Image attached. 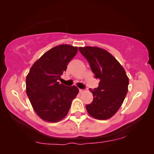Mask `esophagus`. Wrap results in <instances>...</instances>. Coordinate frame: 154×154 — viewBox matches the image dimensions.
<instances>
[{
  "mask_svg": "<svg viewBox=\"0 0 154 154\" xmlns=\"http://www.w3.org/2000/svg\"><path fill=\"white\" fill-rule=\"evenodd\" d=\"M84 91V89H79V93H80V94H82V93H83Z\"/></svg>",
  "mask_w": 154,
  "mask_h": 154,
  "instance_id": "esophagus-1",
  "label": "esophagus"
}]
</instances>
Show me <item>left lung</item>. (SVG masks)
Here are the masks:
<instances>
[{
  "label": "left lung",
  "mask_w": 154,
  "mask_h": 154,
  "mask_svg": "<svg viewBox=\"0 0 154 154\" xmlns=\"http://www.w3.org/2000/svg\"><path fill=\"white\" fill-rule=\"evenodd\" d=\"M79 50L88 60L94 77L100 79L98 87L90 89L94 100L86 105V109L96 119H108L116 114L124 100L128 77L117 60L105 49L84 47H79Z\"/></svg>",
  "instance_id": "left-lung-1"
}]
</instances>
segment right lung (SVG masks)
Returning a JSON list of instances; mask_svg holds the SVG:
<instances>
[{"label": "right lung", "instance_id": "1", "mask_svg": "<svg viewBox=\"0 0 154 154\" xmlns=\"http://www.w3.org/2000/svg\"><path fill=\"white\" fill-rule=\"evenodd\" d=\"M77 53L76 47L58 45L45 53L30 69L26 79V94L42 119L58 122L68 114L79 89L59 84L58 80Z\"/></svg>", "mask_w": 154, "mask_h": 154}]
</instances>
